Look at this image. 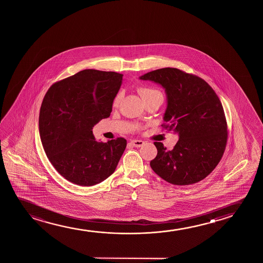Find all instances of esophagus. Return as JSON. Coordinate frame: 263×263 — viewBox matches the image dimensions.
Here are the masks:
<instances>
[{
	"label": "esophagus",
	"mask_w": 263,
	"mask_h": 263,
	"mask_svg": "<svg viewBox=\"0 0 263 263\" xmlns=\"http://www.w3.org/2000/svg\"><path fill=\"white\" fill-rule=\"evenodd\" d=\"M131 144H133V146L135 147H141L144 144V141L142 140H132L131 141Z\"/></svg>",
	"instance_id": "esophagus-1"
}]
</instances>
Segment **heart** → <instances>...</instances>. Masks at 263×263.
Returning <instances> with one entry per match:
<instances>
[{
  "instance_id": "b5f03b06",
  "label": "heart",
  "mask_w": 263,
  "mask_h": 263,
  "mask_svg": "<svg viewBox=\"0 0 263 263\" xmlns=\"http://www.w3.org/2000/svg\"><path fill=\"white\" fill-rule=\"evenodd\" d=\"M138 92L140 93L142 98L144 99V98L147 97L149 95L156 93V92H159V91L158 90L150 89V88H144V87H142V88H139V89H138ZM120 101H121V93L119 92V93L116 95L115 98H114V100H113V106H115V107L116 106H118V105L119 104Z\"/></svg>"
}]
</instances>
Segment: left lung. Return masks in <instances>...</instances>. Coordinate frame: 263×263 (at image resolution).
Returning <instances> with one entry per match:
<instances>
[{
	"label": "left lung",
	"instance_id": "8db88e82",
	"mask_svg": "<svg viewBox=\"0 0 263 263\" xmlns=\"http://www.w3.org/2000/svg\"><path fill=\"white\" fill-rule=\"evenodd\" d=\"M165 88L168 106L163 129L179 134L172 151L155 142L153 171L174 185L204 180L223 157L228 138L223 105L212 87L198 76L177 68L157 69L141 76Z\"/></svg>",
	"mask_w": 263,
	"mask_h": 263
}]
</instances>
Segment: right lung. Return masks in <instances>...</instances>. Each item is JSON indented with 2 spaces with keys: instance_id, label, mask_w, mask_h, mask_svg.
<instances>
[{
  "instance_id": "1",
  "label": "right lung",
  "mask_w": 263,
  "mask_h": 263,
  "mask_svg": "<svg viewBox=\"0 0 263 263\" xmlns=\"http://www.w3.org/2000/svg\"><path fill=\"white\" fill-rule=\"evenodd\" d=\"M123 74L86 69L51 85L40 107V138L47 158L72 183L93 186L115 172L126 146L117 137L97 142L92 126L107 119Z\"/></svg>"
}]
</instances>
